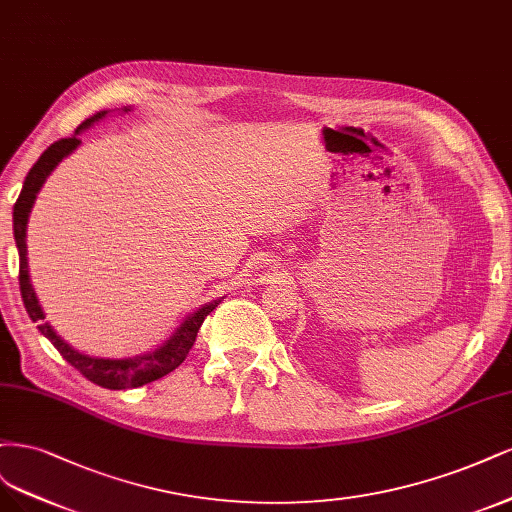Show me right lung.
<instances>
[{
    "label": "right lung",
    "instance_id": "add662e5",
    "mask_svg": "<svg viewBox=\"0 0 512 512\" xmlns=\"http://www.w3.org/2000/svg\"><path fill=\"white\" fill-rule=\"evenodd\" d=\"M121 112H131V106L121 108ZM108 117V110H100L93 117H89L87 121H82L72 138H63L55 144H51L46 151L40 155V159L34 163V168L29 170V174L25 176V183L21 189L19 200L14 204V212H12V227H14V242L16 249H19V285H21V298L23 304L27 308V315L31 321L40 323L38 329L42 332L44 338H48L53 342L55 349L63 355V359L72 364L82 376L89 378L91 383L100 385L104 389H134V387H142L146 383H153L157 378L170 374L172 370H176L180 364H183L185 357L189 355L191 346L195 342L197 329L202 327L204 319L210 315V312L217 308V304L223 300H212L204 306H200L197 310H193L191 315H187V319L180 323L172 336L163 342L161 346H157L155 351H148L136 357H123V359H110V357H93V355H85L76 351L72 344L65 342L51 323L44 321V310L38 302V295L34 291V285H31L29 278V263H27V221H29V212L36 204V197L40 193V189L44 187L46 178L53 174V170L59 166V163L72 155L76 148L80 146V134L85 129H89L91 125H95L97 121H102Z\"/></svg>",
    "mask_w": 512,
    "mask_h": 512
}]
</instances>
